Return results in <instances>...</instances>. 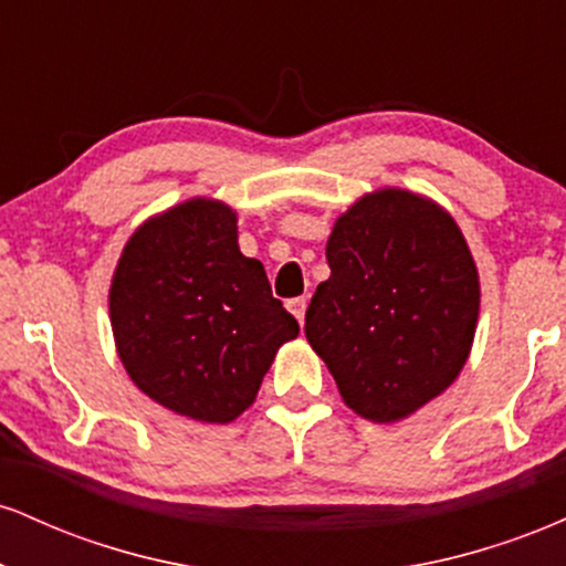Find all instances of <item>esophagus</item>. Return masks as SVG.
I'll use <instances>...</instances> for the list:
<instances>
[{
  "instance_id": "esophagus-1",
  "label": "esophagus",
  "mask_w": 566,
  "mask_h": 566,
  "mask_svg": "<svg viewBox=\"0 0 566 566\" xmlns=\"http://www.w3.org/2000/svg\"><path fill=\"white\" fill-rule=\"evenodd\" d=\"M305 305H308V301H305V297H295V301L287 303V308L292 311V314H295V319L301 322V327L305 324Z\"/></svg>"
}]
</instances>
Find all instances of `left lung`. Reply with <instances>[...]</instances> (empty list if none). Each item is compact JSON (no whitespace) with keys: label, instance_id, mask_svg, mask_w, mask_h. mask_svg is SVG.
<instances>
[{"label":"left lung","instance_id":"left-lung-1","mask_svg":"<svg viewBox=\"0 0 566 566\" xmlns=\"http://www.w3.org/2000/svg\"><path fill=\"white\" fill-rule=\"evenodd\" d=\"M327 263L305 337L343 401L373 423H396L444 394L469 361L482 303L450 212L423 193L378 188L335 220Z\"/></svg>","mask_w":566,"mask_h":566}]
</instances>
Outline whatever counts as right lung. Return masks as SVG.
Returning a JSON list of instances; mask_svg holds the SVG:
<instances>
[{"instance_id": "right-lung-1", "label": "right lung", "mask_w": 566, "mask_h": 566, "mask_svg": "<svg viewBox=\"0 0 566 566\" xmlns=\"http://www.w3.org/2000/svg\"><path fill=\"white\" fill-rule=\"evenodd\" d=\"M116 354L157 405L231 423L255 401L295 316L261 261L239 250L237 212L193 197L148 218L122 250L108 290Z\"/></svg>"}]
</instances>
